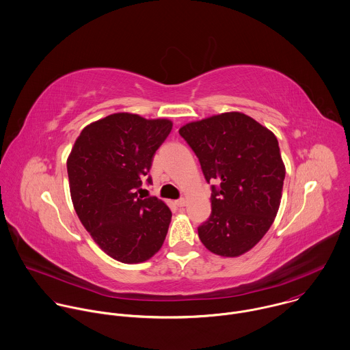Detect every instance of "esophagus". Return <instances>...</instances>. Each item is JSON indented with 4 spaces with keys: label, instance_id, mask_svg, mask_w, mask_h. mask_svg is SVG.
<instances>
[{
    "label": "esophagus",
    "instance_id": "esophagus-1",
    "mask_svg": "<svg viewBox=\"0 0 350 350\" xmlns=\"http://www.w3.org/2000/svg\"><path fill=\"white\" fill-rule=\"evenodd\" d=\"M187 204V200L184 198H180L178 200H176V206L177 207H184Z\"/></svg>",
    "mask_w": 350,
    "mask_h": 350
}]
</instances>
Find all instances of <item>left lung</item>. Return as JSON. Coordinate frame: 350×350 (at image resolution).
<instances>
[{
  "instance_id": "obj_1",
  "label": "left lung",
  "mask_w": 350,
  "mask_h": 350,
  "mask_svg": "<svg viewBox=\"0 0 350 350\" xmlns=\"http://www.w3.org/2000/svg\"><path fill=\"white\" fill-rule=\"evenodd\" d=\"M178 133L212 184L210 217L198 227L200 241L217 256L246 253L279 211L285 167L278 138L239 112L185 124Z\"/></svg>"
}]
</instances>
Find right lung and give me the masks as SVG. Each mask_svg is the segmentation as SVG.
Instances as JSON below:
<instances>
[{
    "label": "right lung",
    "instance_id": "1",
    "mask_svg": "<svg viewBox=\"0 0 350 350\" xmlns=\"http://www.w3.org/2000/svg\"><path fill=\"white\" fill-rule=\"evenodd\" d=\"M172 122L113 113L85 127L68 159L71 200L94 242L112 258L137 264L152 257L167 234L172 212L138 196L152 157L169 137Z\"/></svg>",
    "mask_w": 350,
    "mask_h": 350
}]
</instances>
